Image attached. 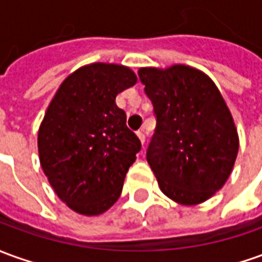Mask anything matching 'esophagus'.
Returning <instances> with one entry per match:
<instances>
[{
    "mask_svg": "<svg viewBox=\"0 0 262 262\" xmlns=\"http://www.w3.org/2000/svg\"><path fill=\"white\" fill-rule=\"evenodd\" d=\"M137 135H138V138H140L141 144H144V142H145V134H144V129H140V131H137Z\"/></svg>",
    "mask_w": 262,
    "mask_h": 262,
    "instance_id": "34e87169",
    "label": "esophagus"
}]
</instances>
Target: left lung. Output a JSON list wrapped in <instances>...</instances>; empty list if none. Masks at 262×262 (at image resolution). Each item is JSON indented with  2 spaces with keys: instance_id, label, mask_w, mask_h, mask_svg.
Wrapping results in <instances>:
<instances>
[{
  "instance_id": "8db88e82",
  "label": "left lung",
  "mask_w": 262,
  "mask_h": 262,
  "mask_svg": "<svg viewBox=\"0 0 262 262\" xmlns=\"http://www.w3.org/2000/svg\"><path fill=\"white\" fill-rule=\"evenodd\" d=\"M138 75L157 115L147 161L160 189L181 205L210 200L231 176L239 147L218 86L185 64L141 67Z\"/></svg>"
}]
</instances>
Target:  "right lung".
Masks as SVG:
<instances>
[{
  "instance_id": "right-lung-1",
  "label": "right lung",
  "mask_w": 262,
  "mask_h": 262,
  "mask_svg": "<svg viewBox=\"0 0 262 262\" xmlns=\"http://www.w3.org/2000/svg\"><path fill=\"white\" fill-rule=\"evenodd\" d=\"M135 82L127 66L86 64L61 82L45 111L39 164L54 192L77 214L100 215L120 198L141 142L115 97Z\"/></svg>"
}]
</instances>
